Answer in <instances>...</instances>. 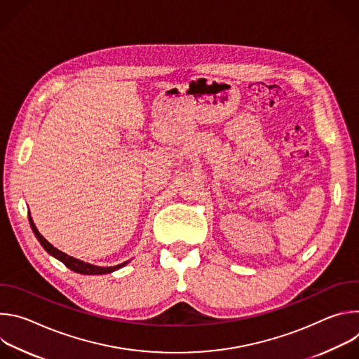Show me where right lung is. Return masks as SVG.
Segmentation results:
<instances>
[{
	"instance_id": "add662e5",
	"label": "right lung",
	"mask_w": 359,
	"mask_h": 359,
	"mask_svg": "<svg viewBox=\"0 0 359 359\" xmlns=\"http://www.w3.org/2000/svg\"><path fill=\"white\" fill-rule=\"evenodd\" d=\"M28 220H29V224H31V229H32V231H34V234L36 236V238H38V241L41 243V245L50 254V255H54L55 259H58L60 262H62L69 270H72V271H75V273H79V274H86V276H95V274H108V273H112V271H115V270H119L121 267H123V266H126L128 264V262H125V263H122V264H118V266H115V267H99V266H93V264H89V263H85V262H82V260H78V259H74V257H71V255H68V254H65V252H62L61 250H58L57 247H54L53 244H50L49 241H46L42 236H41V233L38 231V229L35 227V224H34V222H32V219H31V216L28 217Z\"/></svg>"
}]
</instances>
